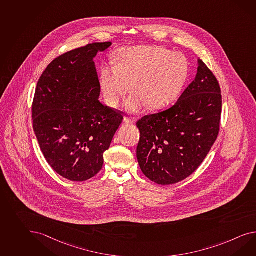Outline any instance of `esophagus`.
<instances>
[{"mask_svg": "<svg viewBox=\"0 0 256 256\" xmlns=\"http://www.w3.org/2000/svg\"><path fill=\"white\" fill-rule=\"evenodd\" d=\"M136 120H138V118H132V117H126L124 118V122L125 124H136Z\"/></svg>", "mask_w": 256, "mask_h": 256, "instance_id": "34e87169", "label": "esophagus"}]
</instances>
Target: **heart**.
Segmentation results:
<instances>
[{
    "label": "heart",
    "instance_id": "1",
    "mask_svg": "<svg viewBox=\"0 0 256 256\" xmlns=\"http://www.w3.org/2000/svg\"><path fill=\"white\" fill-rule=\"evenodd\" d=\"M114 64L100 68V82L106 104L116 106L130 88L125 110L138 112L144 105L160 110L177 98L188 76V63L182 54L160 46L122 48Z\"/></svg>",
    "mask_w": 256,
    "mask_h": 256
}]
</instances>
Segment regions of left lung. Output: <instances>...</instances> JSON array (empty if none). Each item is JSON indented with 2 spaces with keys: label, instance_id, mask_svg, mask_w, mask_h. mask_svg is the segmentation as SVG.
Returning a JSON list of instances; mask_svg holds the SVG:
<instances>
[{
  "label": "left lung",
  "instance_id": "left-lung-1",
  "mask_svg": "<svg viewBox=\"0 0 256 256\" xmlns=\"http://www.w3.org/2000/svg\"><path fill=\"white\" fill-rule=\"evenodd\" d=\"M195 80L167 110L144 116L136 126L138 164L158 184H172L190 176L216 140L222 113L221 89L216 76L198 60Z\"/></svg>",
  "mask_w": 256,
  "mask_h": 256
}]
</instances>
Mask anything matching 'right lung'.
<instances>
[{
	"label": "right lung",
	"instance_id": "obj_1",
	"mask_svg": "<svg viewBox=\"0 0 256 256\" xmlns=\"http://www.w3.org/2000/svg\"><path fill=\"white\" fill-rule=\"evenodd\" d=\"M110 46L94 42L59 56L37 84L33 130L52 170L70 181H86L100 172L104 152L124 120L122 112L98 100L94 58Z\"/></svg>",
	"mask_w": 256,
	"mask_h": 256
}]
</instances>
